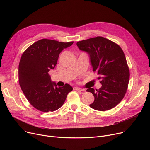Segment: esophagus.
<instances>
[{
  "instance_id": "1",
  "label": "esophagus",
  "mask_w": 150,
  "mask_h": 150,
  "mask_svg": "<svg viewBox=\"0 0 150 150\" xmlns=\"http://www.w3.org/2000/svg\"><path fill=\"white\" fill-rule=\"evenodd\" d=\"M74 89L75 91H80V92L83 91V89H80V88H76V87H75V88H74Z\"/></svg>"
}]
</instances>
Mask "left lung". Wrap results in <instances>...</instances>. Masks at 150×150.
Listing matches in <instances>:
<instances>
[{"mask_svg":"<svg viewBox=\"0 0 150 150\" xmlns=\"http://www.w3.org/2000/svg\"><path fill=\"white\" fill-rule=\"evenodd\" d=\"M76 45L89 53L93 72H97L102 84L99 89L86 90L95 97L90 107L100 111L114 108L123 98L129 80V69L123 50L102 36L78 41Z\"/></svg>","mask_w":150,"mask_h":150,"instance_id":"obj_1","label":"left lung"}]
</instances>
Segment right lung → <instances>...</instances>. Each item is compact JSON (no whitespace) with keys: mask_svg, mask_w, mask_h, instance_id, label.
Returning <instances> with one entry per match:
<instances>
[{"mask_svg":"<svg viewBox=\"0 0 150 150\" xmlns=\"http://www.w3.org/2000/svg\"><path fill=\"white\" fill-rule=\"evenodd\" d=\"M73 43L42 39L22 53L19 64V85L29 103L39 111H56L72 91L68 84L57 87L51 81L49 72L56 66L59 53Z\"/></svg>","mask_w":150,"mask_h":150,"instance_id":"add662e5","label":"right lung"}]
</instances>
